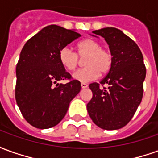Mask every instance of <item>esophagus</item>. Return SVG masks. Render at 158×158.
<instances>
[{
    "label": "esophagus",
    "mask_w": 158,
    "mask_h": 158,
    "mask_svg": "<svg viewBox=\"0 0 158 158\" xmlns=\"http://www.w3.org/2000/svg\"><path fill=\"white\" fill-rule=\"evenodd\" d=\"M87 87H88V85H87V84H85V83H81V88H82V89H85Z\"/></svg>",
    "instance_id": "1"
}]
</instances>
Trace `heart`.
Listing matches in <instances>:
<instances>
[{"instance_id": "b5f03b06", "label": "heart", "mask_w": 158, "mask_h": 158, "mask_svg": "<svg viewBox=\"0 0 158 158\" xmlns=\"http://www.w3.org/2000/svg\"><path fill=\"white\" fill-rule=\"evenodd\" d=\"M80 58L84 59L85 68L73 73V78L82 83L95 80L100 73L105 75L113 65V55L110 51L102 48V45L94 39H86L77 45V54L69 47L62 48L59 52V60L62 65L69 71L78 66Z\"/></svg>"}]
</instances>
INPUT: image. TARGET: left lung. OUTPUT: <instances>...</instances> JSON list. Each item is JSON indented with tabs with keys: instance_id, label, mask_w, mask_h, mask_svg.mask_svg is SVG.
Returning <instances> with one entry per match:
<instances>
[{
	"instance_id": "1",
	"label": "left lung",
	"mask_w": 158,
	"mask_h": 158,
	"mask_svg": "<svg viewBox=\"0 0 158 158\" xmlns=\"http://www.w3.org/2000/svg\"><path fill=\"white\" fill-rule=\"evenodd\" d=\"M92 33L108 44L113 65L100 84L89 85L93 96L87 111L101 129H121L131 120L142 100L146 73L142 53L135 42L116 28L107 27ZM104 84L107 88L101 87Z\"/></svg>"
}]
</instances>
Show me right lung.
<instances>
[{"label":"right lung","mask_w":158,"mask_h":158,"mask_svg":"<svg viewBox=\"0 0 158 158\" xmlns=\"http://www.w3.org/2000/svg\"><path fill=\"white\" fill-rule=\"evenodd\" d=\"M80 35L57 25L42 29L26 42L16 68L15 98L27 122L49 129L61 122L81 89L59 60V52ZM70 79L67 84L60 80Z\"/></svg>","instance_id":"1"}]
</instances>
